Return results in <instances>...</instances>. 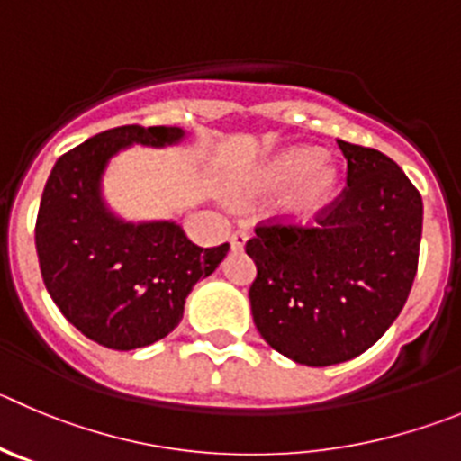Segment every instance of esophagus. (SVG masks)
Segmentation results:
<instances>
[{
	"instance_id": "34e87169",
	"label": "esophagus",
	"mask_w": 461,
	"mask_h": 461,
	"mask_svg": "<svg viewBox=\"0 0 461 461\" xmlns=\"http://www.w3.org/2000/svg\"><path fill=\"white\" fill-rule=\"evenodd\" d=\"M247 240H249L247 230H235V233L230 235V249H233V251H242Z\"/></svg>"
}]
</instances>
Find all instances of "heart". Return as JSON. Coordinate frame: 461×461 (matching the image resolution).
Returning a JSON list of instances; mask_svg holds the SVG:
<instances>
[{"label":"heart","mask_w":461,"mask_h":461,"mask_svg":"<svg viewBox=\"0 0 461 461\" xmlns=\"http://www.w3.org/2000/svg\"><path fill=\"white\" fill-rule=\"evenodd\" d=\"M340 173L331 159H322L318 148L290 146L269 158L256 171L253 192L281 194L293 189L285 203L290 219H308L336 196Z\"/></svg>","instance_id":"b5f03b06"}]
</instances>
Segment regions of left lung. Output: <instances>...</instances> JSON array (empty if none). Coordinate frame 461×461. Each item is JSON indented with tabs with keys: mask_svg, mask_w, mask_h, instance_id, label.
I'll return each instance as SVG.
<instances>
[{
	"mask_svg": "<svg viewBox=\"0 0 461 461\" xmlns=\"http://www.w3.org/2000/svg\"><path fill=\"white\" fill-rule=\"evenodd\" d=\"M348 189L315 228L260 226L247 242L258 267L249 290L260 336L311 368L349 361L395 322L411 290L423 198L373 148L338 141Z\"/></svg>",
	"mask_w": 461,
	"mask_h": 461,
	"instance_id": "obj_1",
	"label": "left lung"
}]
</instances>
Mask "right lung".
Returning <instances> with one entry per match:
<instances>
[{"mask_svg":"<svg viewBox=\"0 0 461 461\" xmlns=\"http://www.w3.org/2000/svg\"><path fill=\"white\" fill-rule=\"evenodd\" d=\"M183 128L123 125L61 155L45 183L36 251L45 288L68 322L109 349L146 348L178 327L185 302L228 244L203 249L173 219L130 221L107 203L109 162L132 146L168 148Z\"/></svg>","mask_w":461,"mask_h":461,"instance_id":"right-lung-1","label":"right lung"}]
</instances>
